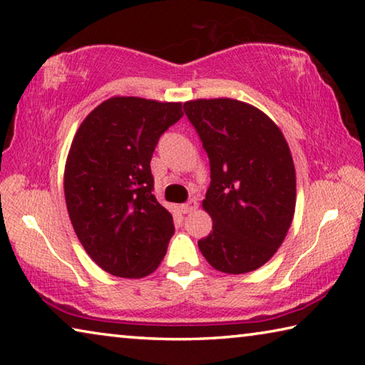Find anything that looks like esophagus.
<instances>
[{"instance_id": "obj_1", "label": "esophagus", "mask_w": 365, "mask_h": 365, "mask_svg": "<svg viewBox=\"0 0 365 365\" xmlns=\"http://www.w3.org/2000/svg\"><path fill=\"white\" fill-rule=\"evenodd\" d=\"M196 207H198V203H196L195 200H190V201H187V203L180 206V211L183 214H188V212H193Z\"/></svg>"}]
</instances>
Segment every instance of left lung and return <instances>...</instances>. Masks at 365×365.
<instances>
[{
    "label": "left lung",
    "instance_id": "left-lung-1",
    "mask_svg": "<svg viewBox=\"0 0 365 365\" xmlns=\"http://www.w3.org/2000/svg\"><path fill=\"white\" fill-rule=\"evenodd\" d=\"M210 158L203 207L212 232L198 240L206 262L227 274L258 269L274 255L296 210V169L268 115L234 99L183 103Z\"/></svg>",
    "mask_w": 365,
    "mask_h": 365
}]
</instances>
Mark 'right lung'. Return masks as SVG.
I'll return each mask as SVG.
<instances>
[{
  "label": "right lung",
  "mask_w": 365,
  "mask_h": 365,
  "mask_svg": "<svg viewBox=\"0 0 365 365\" xmlns=\"http://www.w3.org/2000/svg\"><path fill=\"white\" fill-rule=\"evenodd\" d=\"M182 117L180 102L112 97L74 135L65 167L68 214L84 250L110 274L144 277L165 255L175 227L153 195L151 159Z\"/></svg>",
  "instance_id": "add662e5"
}]
</instances>
